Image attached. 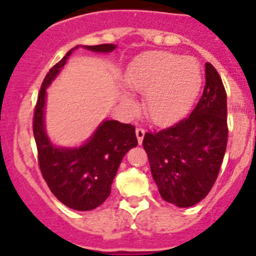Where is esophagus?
<instances>
[{"instance_id": "1", "label": "esophagus", "mask_w": 256, "mask_h": 256, "mask_svg": "<svg viewBox=\"0 0 256 256\" xmlns=\"http://www.w3.org/2000/svg\"><path fill=\"white\" fill-rule=\"evenodd\" d=\"M136 136H137L138 144H142V140H144V130L142 128V126H137V128H136Z\"/></svg>"}]
</instances>
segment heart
<instances>
[{
    "label": "heart",
    "mask_w": 256,
    "mask_h": 256,
    "mask_svg": "<svg viewBox=\"0 0 256 256\" xmlns=\"http://www.w3.org/2000/svg\"><path fill=\"white\" fill-rule=\"evenodd\" d=\"M126 84L144 96V110L151 120L166 124L182 116L201 86L200 66L194 58L170 52H148L126 72ZM126 104L130 100L124 97Z\"/></svg>",
    "instance_id": "b5f03b06"
}]
</instances>
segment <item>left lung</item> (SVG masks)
Returning <instances> with one entry per match:
<instances>
[{"mask_svg":"<svg viewBox=\"0 0 256 256\" xmlns=\"http://www.w3.org/2000/svg\"><path fill=\"white\" fill-rule=\"evenodd\" d=\"M205 80L188 116L144 133L142 141L160 195L178 208L194 206L209 194L227 148V94L210 62L205 64Z\"/></svg>","mask_w":256,"mask_h":256,"instance_id":"left-lung-1","label":"left lung"}]
</instances>
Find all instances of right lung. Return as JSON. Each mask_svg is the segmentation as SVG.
Wrapping results in <instances>:
<instances>
[{"mask_svg":"<svg viewBox=\"0 0 256 256\" xmlns=\"http://www.w3.org/2000/svg\"><path fill=\"white\" fill-rule=\"evenodd\" d=\"M86 48L94 52H110L115 48V44L86 46ZM73 50L68 51L44 76L33 115V134L37 144L38 165L48 188L68 208L86 212L100 206L108 198L123 156L138 142L134 126L105 120L92 138L79 148L52 146L44 124L46 87L64 66Z\"/></svg>","mask_w":256,"mask_h":256,"instance_id":"add662e5","label":"right lung"}]
</instances>
